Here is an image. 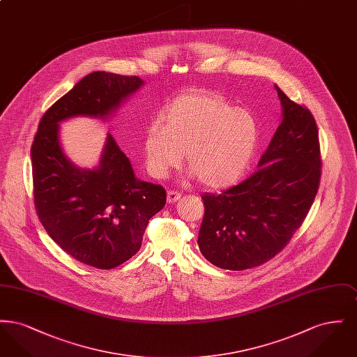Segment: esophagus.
I'll return each mask as SVG.
<instances>
[{"label":"esophagus","mask_w":357,"mask_h":357,"mask_svg":"<svg viewBox=\"0 0 357 357\" xmlns=\"http://www.w3.org/2000/svg\"><path fill=\"white\" fill-rule=\"evenodd\" d=\"M181 197H182V194H181V192L174 191V190H170V191L167 192V202H169V204H175L176 201H179V199H181Z\"/></svg>","instance_id":"esophagus-1"}]
</instances>
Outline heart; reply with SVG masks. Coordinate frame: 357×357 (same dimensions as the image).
<instances>
[{
    "label": "heart",
    "mask_w": 357,
    "mask_h": 357,
    "mask_svg": "<svg viewBox=\"0 0 357 357\" xmlns=\"http://www.w3.org/2000/svg\"><path fill=\"white\" fill-rule=\"evenodd\" d=\"M258 126L253 115L208 89L186 92L151 121L143 137L146 163L155 178L181 166L186 151L191 175L211 188L229 186L255 151Z\"/></svg>",
    "instance_id": "1"
}]
</instances>
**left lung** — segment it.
I'll return each mask as SVG.
<instances>
[{
	"label": "left lung",
	"mask_w": 357,
	"mask_h": 357,
	"mask_svg": "<svg viewBox=\"0 0 357 357\" xmlns=\"http://www.w3.org/2000/svg\"><path fill=\"white\" fill-rule=\"evenodd\" d=\"M282 121L258 170L221 194L204 192L198 246L227 271L259 266L288 245L313 204L321 176L319 130L312 112L275 85Z\"/></svg>",
	"instance_id": "left-lung-1"
}]
</instances>
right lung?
Masks as SVG:
<instances>
[{"label":"right lung","instance_id":"right-lung-1","mask_svg":"<svg viewBox=\"0 0 357 357\" xmlns=\"http://www.w3.org/2000/svg\"><path fill=\"white\" fill-rule=\"evenodd\" d=\"M143 84L137 76L86 75L44 114L31 150L34 206L44 229L70 257L98 269L116 268L137 253L150 218L166 204V190L137 179L109 134L99 166H75L59 127L75 116L107 118Z\"/></svg>","mask_w":357,"mask_h":357}]
</instances>
